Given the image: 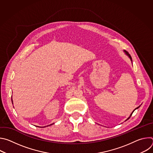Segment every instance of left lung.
I'll return each instance as SVG.
<instances>
[{"instance_id":"left-lung-1","label":"left lung","mask_w":153,"mask_h":153,"mask_svg":"<svg viewBox=\"0 0 153 153\" xmlns=\"http://www.w3.org/2000/svg\"><path fill=\"white\" fill-rule=\"evenodd\" d=\"M125 53H126V54H127V55H128V56H129V58H130V59H131V61H132V58H131V56H130V54H129V53H128V52H127V51H125ZM139 106H138V107H137V108H136V109H135V110H134V111H133V113H131V115H130V116H129V117H128V119H127V120H128V119H129V118H130V117H131V116H132V114H133V112H134V111H135V110H136V109H137V108H139Z\"/></svg>"}]
</instances>
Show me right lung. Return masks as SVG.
Returning <instances> with one entry per match:
<instances>
[{"label": "right lung", "mask_w": 153, "mask_h": 153, "mask_svg": "<svg viewBox=\"0 0 153 153\" xmlns=\"http://www.w3.org/2000/svg\"><path fill=\"white\" fill-rule=\"evenodd\" d=\"M12 102H13V100H12ZM51 125H52V124H51ZM48 126H49V125H48Z\"/></svg>", "instance_id": "obj_1"}]
</instances>
